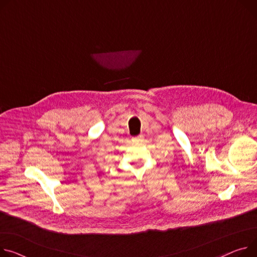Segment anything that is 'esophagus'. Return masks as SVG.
<instances>
[{"label": "esophagus", "instance_id": "esophagus-1", "mask_svg": "<svg viewBox=\"0 0 257 257\" xmlns=\"http://www.w3.org/2000/svg\"><path fill=\"white\" fill-rule=\"evenodd\" d=\"M143 135H140V136H138V137H136V138H133V142H135V143H140V142H142L143 141Z\"/></svg>", "mask_w": 257, "mask_h": 257}]
</instances>
